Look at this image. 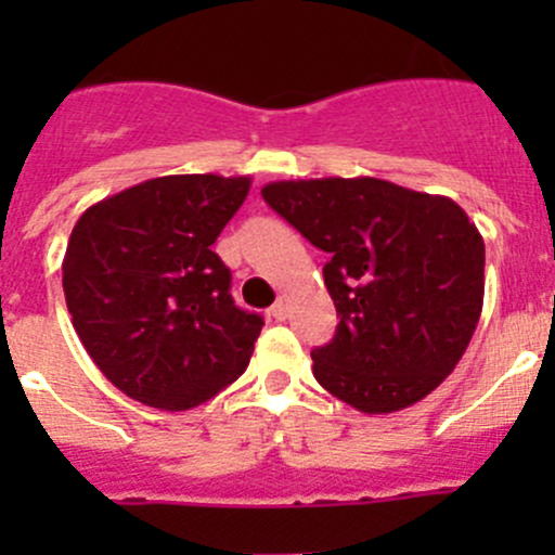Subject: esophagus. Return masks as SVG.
Instances as JSON below:
<instances>
[{"instance_id": "1", "label": "esophagus", "mask_w": 555, "mask_h": 555, "mask_svg": "<svg viewBox=\"0 0 555 555\" xmlns=\"http://www.w3.org/2000/svg\"><path fill=\"white\" fill-rule=\"evenodd\" d=\"M268 313H271L273 319H279V322H282V319H287V300L279 298L276 304L271 306V311H268Z\"/></svg>"}]
</instances>
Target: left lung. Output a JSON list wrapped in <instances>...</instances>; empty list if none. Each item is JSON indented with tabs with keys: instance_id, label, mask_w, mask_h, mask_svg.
<instances>
[{
	"instance_id": "1",
	"label": "left lung",
	"mask_w": 555,
	"mask_h": 555,
	"mask_svg": "<svg viewBox=\"0 0 555 555\" xmlns=\"http://www.w3.org/2000/svg\"><path fill=\"white\" fill-rule=\"evenodd\" d=\"M262 198L327 251L340 322L313 378L362 413L424 400L462 360L483 309L486 246L446 195L376 177L268 182Z\"/></svg>"
}]
</instances>
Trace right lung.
Instances as JSON below:
<instances>
[{
	"instance_id": "1",
	"label": "right lung",
	"mask_w": 555,
	"mask_h": 555,
	"mask_svg": "<svg viewBox=\"0 0 555 555\" xmlns=\"http://www.w3.org/2000/svg\"><path fill=\"white\" fill-rule=\"evenodd\" d=\"M249 177L171 173L88 206L64 255V295L82 346L122 395L190 411L249 365L262 317L231 298L211 244Z\"/></svg>"
}]
</instances>
